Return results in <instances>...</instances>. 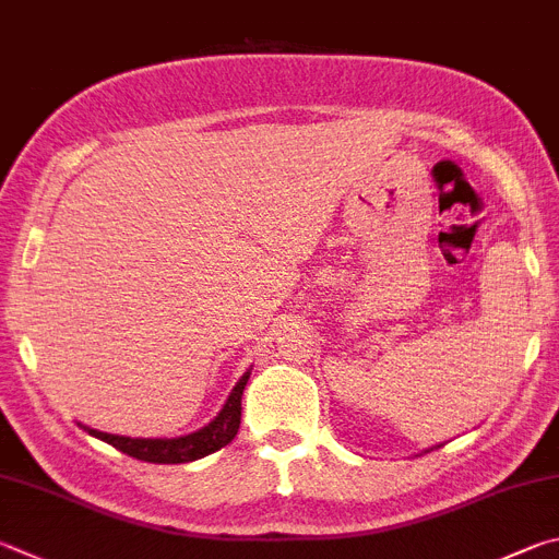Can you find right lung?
<instances>
[{
    "mask_svg": "<svg viewBox=\"0 0 559 559\" xmlns=\"http://www.w3.org/2000/svg\"><path fill=\"white\" fill-rule=\"evenodd\" d=\"M249 381V371L239 379L235 385V391L225 403V408L219 411V415L205 428L186 435V438H176V440H131V438H121V435H107L99 430H87L93 438L105 440L111 448L124 452L134 460L141 462H151V464H186V462H195L200 456H207L212 452H217L235 440V435L239 430L241 423V393H245V385Z\"/></svg>",
    "mask_w": 559,
    "mask_h": 559,
    "instance_id": "obj_1",
    "label": "right lung"
}]
</instances>
